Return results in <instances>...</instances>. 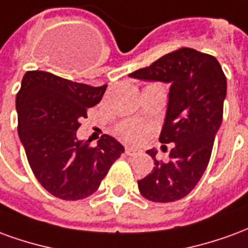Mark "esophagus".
Here are the masks:
<instances>
[{
	"instance_id": "1",
	"label": "esophagus",
	"mask_w": 248,
	"mask_h": 248,
	"mask_svg": "<svg viewBox=\"0 0 248 248\" xmlns=\"http://www.w3.org/2000/svg\"><path fill=\"white\" fill-rule=\"evenodd\" d=\"M126 154L130 156H135V155H140L142 154V150L140 149H137V147H126Z\"/></svg>"
}]
</instances>
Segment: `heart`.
<instances>
[{
  "mask_svg": "<svg viewBox=\"0 0 248 248\" xmlns=\"http://www.w3.org/2000/svg\"><path fill=\"white\" fill-rule=\"evenodd\" d=\"M147 133V127L140 122H126L119 126V134L130 142H138Z\"/></svg>",
  "mask_w": 248,
  "mask_h": 248,
  "instance_id": "1",
  "label": "heart"
}]
</instances>
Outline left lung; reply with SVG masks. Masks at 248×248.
Here are the masks:
<instances>
[{"label": "left lung", "instance_id": "obj_1", "mask_svg": "<svg viewBox=\"0 0 248 248\" xmlns=\"http://www.w3.org/2000/svg\"><path fill=\"white\" fill-rule=\"evenodd\" d=\"M129 77L170 85L166 117L159 140L174 143L170 161H156L153 171L138 181L142 197L151 202H175L197 186L211 156L222 124L227 81L217 58L190 47L161 57Z\"/></svg>", "mask_w": 248, "mask_h": 248}]
</instances>
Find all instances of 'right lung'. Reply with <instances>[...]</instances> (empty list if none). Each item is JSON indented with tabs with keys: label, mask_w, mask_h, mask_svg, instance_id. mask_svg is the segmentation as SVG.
Returning <instances> with one entry per match:
<instances>
[{
	"label": "right lung",
	"mask_w": 248,
	"mask_h": 248,
	"mask_svg": "<svg viewBox=\"0 0 248 248\" xmlns=\"http://www.w3.org/2000/svg\"><path fill=\"white\" fill-rule=\"evenodd\" d=\"M108 85L69 81L47 71H26L16 97L18 135L38 182L51 195L78 201L97 191L108 169L124 153L111 135L97 146L79 140V121L95 106Z\"/></svg>",
	"instance_id": "add662e5"
}]
</instances>
